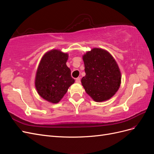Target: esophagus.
I'll return each instance as SVG.
<instances>
[{"mask_svg":"<svg viewBox=\"0 0 154 154\" xmlns=\"http://www.w3.org/2000/svg\"><path fill=\"white\" fill-rule=\"evenodd\" d=\"M76 82L78 83H80V78H77L76 79Z\"/></svg>","mask_w":154,"mask_h":154,"instance_id":"esophagus-1","label":"esophagus"}]
</instances>
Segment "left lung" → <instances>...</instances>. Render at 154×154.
I'll return each instance as SVG.
<instances>
[{
    "instance_id": "obj_1",
    "label": "left lung",
    "mask_w": 154,
    "mask_h": 154,
    "mask_svg": "<svg viewBox=\"0 0 154 154\" xmlns=\"http://www.w3.org/2000/svg\"><path fill=\"white\" fill-rule=\"evenodd\" d=\"M85 76L82 84L92 99L102 102L111 98L119 88L122 74L111 54L101 48H93L83 55Z\"/></svg>"
}]
</instances>
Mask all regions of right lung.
Listing matches in <instances>:
<instances>
[{
	"instance_id": "obj_1",
	"label": "right lung",
	"mask_w": 154,
	"mask_h": 154,
	"mask_svg": "<svg viewBox=\"0 0 154 154\" xmlns=\"http://www.w3.org/2000/svg\"><path fill=\"white\" fill-rule=\"evenodd\" d=\"M68 58V53L51 49L44 54L37 68L35 79L36 91L51 103H58L74 83L71 69L66 65Z\"/></svg>"
}]
</instances>
